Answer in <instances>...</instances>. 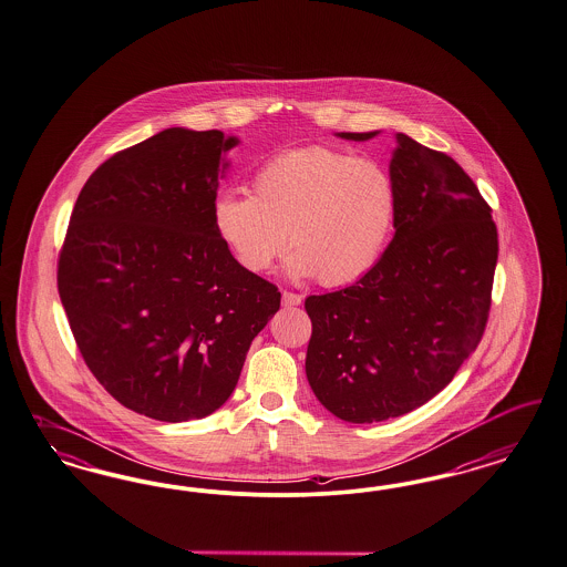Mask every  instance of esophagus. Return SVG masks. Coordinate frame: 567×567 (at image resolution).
Here are the masks:
<instances>
[{"label": "esophagus", "instance_id": "1", "mask_svg": "<svg viewBox=\"0 0 567 567\" xmlns=\"http://www.w3.org/2000/svg\"><path fill=\"white\" fill-rule=\"evenodd\" d=\"M303 297L301 295L291 293V291H282V303L285 306H301Z\"/></svg>", "mask_w": 567, "mask_h": 567}]
</instances>
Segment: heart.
<instances>
[{
	"label": "heart",
	"instance_id": "heart-1",
	"mask_svg": "<svg viewBox=\"0 0 567 567\" xmlns=\"http://www.w3.org/2000/svg\"><path fill=\"white\" fill-rule=\"evenodd\" d=\"M395 212V186L383 165L308 146L266 161L251 179V196H215L212 226L247 272H266L291 238L297 249L287 259L289 272L318 274L322 285L341 287L379 261Z\"/></svg>",
	"mask_w": 567,
	"mask_h": 567
}]
</instances>
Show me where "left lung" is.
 Masks as SVG:
<instances>
[{
    "instance_id": "left-lung-1",
    "label": "left lung",
    "mask_w": 567,
    "mask_h": 567,
    "mask_svg": "<svg viewBox=\"0 0 567 567\" xmlns=\"http://www.w3.org/2000/svg\"><path fill=\"white\" fill-rule=\"evenodd\" d=\"M395 142L398 212L385 254L352 287L306 299L310 388L348 423L388 421L430 402L488 322L498 259L488 203L454 158L406 134Z\"/></svg>"
}]
</instances>
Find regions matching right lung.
Segmentation results:
<instances>
[{
	"label": "right lung",
	"instance_id": "add662e5",
	"mask_svg": "<svg viewBox=\"0 0 567 567\" xmlns=\"http://www.w3.org/2000/svg\"><path fill=\"white\" fill-rule=\"evenodd\" d=\"M236 144L169 127L111 156L81 188L60 251V301L87 369L156 421L217 411L280 308L272 282L240 268L212 226Z\"/></svg>",
	"mask_w": 567,
	"mask_h": 567
}]
</instances>
